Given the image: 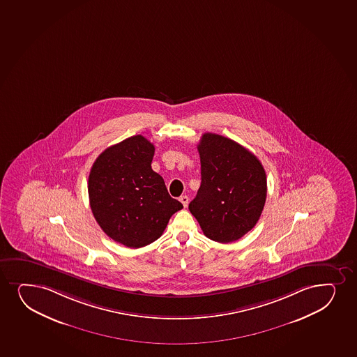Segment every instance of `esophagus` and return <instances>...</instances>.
<instances>
[{
  "label": "esophagus",
  "mask_w": 357,
  "mask_h": 357,
  "mask_svg": "<svg viewBox=\"0 0 357 357\" xmlns=\"http://www.w3.org/2000/svg\"><path fill=\"white\" fill-rule=\"evenodd\" d=\"M179 201H181V203H183V206H184L185 208H186V206H188V204H189V197H188L186 195H185V196H181V197L179 198Z\"/></svg>",
  "instance_id": "34e87169"
}]
</instances>
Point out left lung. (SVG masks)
<instances>
[{
  "mask_svg": "<svg viewBox=\"0 0 357 357\" xmlns=\"http://www.w3.org/2000/svg\"><path fill=\"white\" fill-rule=\"evenodd\" d=\"M197 149L202 181L189 210L209 239H240L256 226L264 208V167L251 151L221 135L203 134Z\"/></svg>",
  "mask_w": 357,
  "mask_h": 357,
  "instance_id": "obj_1",
  "label": "left lung"
}]
</instances>
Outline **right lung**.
Listing matches in <instances>:
<instances>
[{"instance_id":"1","label":"right lung","mask_w":357,"mask_h":357,"mask_svg":"<svg viewBox=\"0 0 357 357\" xmlns=\"http://www.w3.org/2000/svg\"><path fill=\"white\" fill-rule=\"evenodd\" d=\"M154 144L142 135L107 148L89 176V204L101 229L126 248L154 243L169 218L183 209L162 176L151 169Z\"/></svg>"}]
</instances>
